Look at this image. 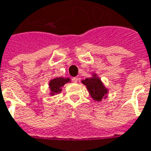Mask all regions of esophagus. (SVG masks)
I'll list each match as a JSON object with an SVG mask.
<instances>
[{
	"label": "esophagus",
	"mask_w": 151,
	"mask_h": 151,
	"mask_svg": "<svg viewBox=\"0 0 151 151\" xmlns=\"http://www.w3.org/2000/svg\"><path fill=\"white\" fill-rule=\"evenodd\" d=\"M73 82H78V78H77V77H75V78H73Z\"/></svg>",
	"instance_id": "1"
}]
</instances>
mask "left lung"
Returning <instances> with one entry per match:
<instances>
[{"label": "left lung", "instance_id": "1", "mask_svg": "<svg viewBox=\"0 0 151 151\" xmlns=\"http://www.w3.org/2000/svg\"><path fill=\"white\" fill-rule=\"evenodd\" d=\"M82 83L86 86L89 93L91 94V97L96 101H100L103 97L108 93V90L105 88L101 80L95 75L93 78H86L82 81Z\"/></svg>", "mask_w": 151, "mask_h": 151}]
</instances>
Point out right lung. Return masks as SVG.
Returning <instances> with one entry per match:
<instances>
[{
    "instance_id": "obj_1",
    "label": "right lung",
    "mask_w": 151,
    "mask_h": 151,
    "mask_svg": "<svg viewBox=\"0 0 151 151\" xmlns=\"http://www.w3.org/2000/svg\"><path fill=\"white\" fill-rule=\"evenodd\" d=\"M69 78H56L51 80L49 82V87L52 91V95L60 93L62 90V86L65 83L69 82Z\"/></svg>"
}]
</instances>
